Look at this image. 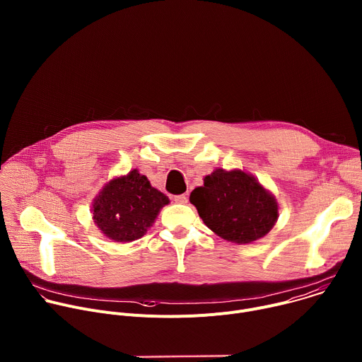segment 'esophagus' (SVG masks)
I'll return each mask as SVG.
<instances>
[{"instance_id": "34e87169", "label": "esophagus", "mask_w": 362, "mask_h": 362, "mask_svg": "<svg viewBox=\"0 0 362 362\" xmlns=\"http://www.w3.org/2000/svg\"><path fill=\"white\" fill-rule=\"evenodd\" d=\"M173 200H175L176 203L185 204V203H187V196H186V194H177V196H173Z\"/></svg>"}]
</instances>
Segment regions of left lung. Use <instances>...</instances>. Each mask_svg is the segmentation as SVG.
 <instances>
[{"mask_svg": "<svg viewBox=\"0 0 362 362\" xmlns=\"http://www.w3.org/2000/svg\"><path fill=\"white\" fill-rule=\"evenodd\" d=\"M189 200L206 226L238 245L268 235L279 216L274 193L240 169H215L204 176L203 186L192 190Z\"/></svg>", "mask_w": 362, "mask_h": 362, "instance_id": "left-lung-1", "label": "left lung"}]
</instances>
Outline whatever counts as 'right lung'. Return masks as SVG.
<instances>
[{
  "mask_svg": "<svg viewBox=\"0 0 362 362\" xmlns=\"http://www.w3.org/2000/svg\"><path fill=\"white\" fill-rule=\"evenodd\" d=\"M169 197L153 187L137 169L109 180L91 203L94 225L113 242H133L146 235Z\"/></svg>",
  "mask_w": 362,
  "mask_h": 362,
  "instance_id": "right-lung-1",
  "label": "right lung"
}]
</instances>
